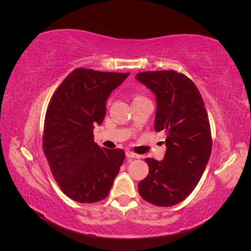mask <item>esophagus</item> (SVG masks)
Masks as SVG:
<instances>
[{
  "label": "esophagus",
  "instance_id": "esophagus-1",
  "mask_svg": "<svg viewBox=\"0 0 251 251\" xmlns=\"http://www.w3.org/2000/svg\"><path fill=\"white\" fill-rule=\"evenodd\" d=\"M126 155L127 158H139V157H140L139 155L135 154L134 151H126Z\"/></svg>",
  "mask_w": 251,
  "mask_h": 251
}]
</instances>
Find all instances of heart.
<instances>
[{"label": "heart", "instance_id": "1", "mask_svg": "<svg viewBox=\"0 0 251 251\" xmlns=\"http://www.w3.org/2000/svg\"><path fill=\"white\" fill-rule=\"evenodd\" d=\"M144 100V97H142V96H139V95H136V96L134 97L133 102H134V101H137V100Z\"/></svg>", "mask_w": 251, "mask_h": 251}]
</instances>
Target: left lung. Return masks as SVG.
<instances>
[{
	"label": "left lung",
	"mask_w": 251,
	"mask_h": 251,
	"mask_svg": "<svg viewBox=\"0 0 251 251\" xmlns=\"http://www.w3.org/2000/svg\"><path fill=\"white\" fill-rule=\"evenodd\" d=\"M136 79L156 95V132L166 134L163 160L146 158L149 175L138 184L141 198L169 207L183 201L200 181L212 140L204 101L193 80L175 70L147 71Z\"/></svg>",
	"instance_id": "8db88e82"
}]
</instances>
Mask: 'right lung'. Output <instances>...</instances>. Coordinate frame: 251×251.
I'll return each mask as SVG.
<instances>
[{
	"mask_svg": "<svg viewBox=\"0 0 251 251\" xmlns=\"http://www.w3.org/2000/svg\"><path fill=\"white\" fill-rule=\"evenodd\" d=\"M130 73L76 68L52 95L45 117L43 150L63 193L79 203L104 198L123 165L121 149H101L94 126L102 124L105 102Z\"/></svg>",
	"mask_w": 251,
	"mask_h": 251,
	"instance_id": "obj_1",
	"label": "right lung"
}]
</instances>
